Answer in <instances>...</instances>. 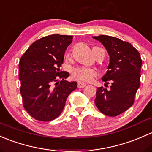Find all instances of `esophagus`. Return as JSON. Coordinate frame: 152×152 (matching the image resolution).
I'll use <instances>...</instances> for the list:
<instances>
[{
	"mask_svg": "<svg viewBox=\"0 0 152 152\" xmlns=\"http://www.w3.org/2000/svg\"><path fill=\"white\" fill-rule=\"evenodd\" d=\"M86 86V83L81 82V81H78V83H77L78 88H83V87H85Z\"/></svg>",
	"mask_w": 152,
	"mask_h": 152,
	"instance_id": "esophagus-1",
	"label": "esophagus"
}]
</instances>
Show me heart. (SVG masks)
Instances as JSON below:
<instances>
[{
  "instance_id": "heart-1",
  "label": "heart",
  "mask_w": 152,
  "mask_h": 152,
  "mask_svg": "<svg viewBox=\"0 0 152 152\" xmlns=\"http://www.w3.org/2000/svg\"><path fill=\"white\" fill-rule=\"evenodd\" d=\"M72 75L76 79L79 80L88 82L93 79L94 77L97 75L96 70L87 67L79 66L75 68L72 72Z\"/></svg>"
}]
</instances>
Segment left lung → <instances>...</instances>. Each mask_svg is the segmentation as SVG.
<instances>
[{"label":"left lung","mask_w":152,"mask_h":152,"mask_svg":"<svg viewBox=\"0 0 152 152\" xmlns=\"http://www.w3.org/2000/svg\"><path fill=\"white\" fill-rule=\"evenodd\" d=\"M101 42L110 56L107 71L102 77L105 83L111 82L110 88H97L94 102L102 113L116 116L133 104L140 87V53L129 42L110 36L92 37Z\"/></svg>","instance_id":"obj_1"}]
</instances>
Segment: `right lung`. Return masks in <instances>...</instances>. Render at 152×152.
Listing matches in <instances>:
<instances>
[{
  "label": "right lung",
  "mask_w": 152,
  "mask_h": 152,
  "mask_svg": "<svg viewBox=\"0 0 152 152\" xmlns=\"http://www.w3.org/2000/svg\"><path fill=\"white\" fill-rule=\"evenodd\" d=\"M72 39V36L60 34L42 37L20 58L19 80L23 106L35 119L49 121L57 118L69 94L77 87L75 81L65 80L69 74L59 69Z\"/></svg>",
  "instance_id": "right-lung-1"
}]
</instances>
